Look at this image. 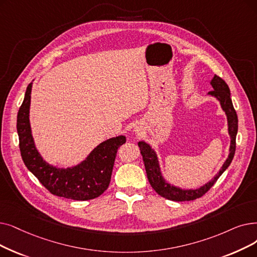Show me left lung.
<instances>
[{
	"label": "left lung",
	"mask_w": 257,
	"mask_h": 257,
	"mask_svg": "<svg viewBox=\"0 0 257 257\" xmlns=\"http://www.w3.org/2000/svg\"><path fill=\"white\" fill-rule=\"evenodd\" d=\"M211 85L213 87V90L210 91L209 94L218 99L222 110L226 112V115L228 118V131L231 138L230 153H229L228 159L226 160L224 165H222L219 172L211 182L207 183L203 187L195 189V190H183L181 188L171 186L169 183H167L164 180V177L162 176L158 156H156V153L154 152V150L151 149L149 145L145 142L139 143V147L141 150V154L143 156V161L145 164V169H146L148 181L151 187L155 190V192L167 199L174 200V202H185V200H194L196 198L202 197L205 193H207L210 190V188L216 183L219 176L224 173V171L230 166L234 158V154H235L238 119H237L236 111L233 107L232 99L230 97L231 95L230 89L226 84V82L216 74L214 75L213 79H212Z\"/></svg>",
	"instance_id": "obj_1"
}]
</instances>
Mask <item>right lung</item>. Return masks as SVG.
Segmentation results:
<instances>
[{
	"label": "right lung",
	"mask_w": 257,
	"mask_h": 257,
	"mask_svg": "<svg viewBox=\"0 0 257 257\" xmlns=\"http://www.w3.org/2000/svg\"><path fill=\"white\" fill-rule=\"evenodd\" d=\"M32 83L26 89L17 119L19 146L22 159L28 170L53 195L75 200L93 199L108 188L119 146L126 138L119 136L98 145L88 158L72 168H57L42 159L33 142L29 122Z\"/></svg>",
	"instance_id": "obj_1"
}]
</instances>
